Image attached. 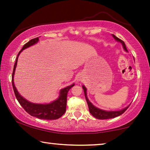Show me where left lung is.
Masks as SVG:
<instances>
[{"label":"left lung","mask_w":150,"mask_h":150,"mask_svg":"<svg viewBox=\"0 0 150 150\" xmlns=\"http://www.w3.org/2000/svg\"><path fill=\"white\" fill-rule=\"evenodd\" d=\"M112 36H113L115 40L122 43L123 45V47H124V49L125 50L128 51L124 41L120 40V38H118L117 37L114 35H112ZM83 89L84 90V92H85V98H86V100H87V102L88 106H89V110L90 113H91L92 115L94 117H96V119H98V120H107V119L115 118V117H118V116L121 115H122L127 109H128V108L129 107V106H127L126 108H124V109H122L121 110H117V111H106V110L99 109V108H96V106H94L93 104H92L91 102H89V100H88V98L87 97V93H86V90L87 89H86L85 86H83Z\"/></svg>","instance_id":"1"}]
</instances>
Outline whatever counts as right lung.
Listing matches in <instances>:
<instances>
[{
    "instance_id": "1",
    "label": "right lung",
    "mask_w": 150,
    "mask_h": 150,
    "mask_svg": "<svg viewBox=\"0 0 150 150\" xmlns=\"http://www.w3.org/2000/svg\"><path fill=\"white\" fill-rule=\"evenodd\" d=\"M38 41L39 38H36L30 40L29 42L24 45L22 50L20 51L19 53H18V57L16 60V63L13 66V73H12V86H13V91L14 93H15L16 99L18 100V102H19L20 105L22 106V108H23L28 114L30 115L31 116L35 117L37 118L40 119V120H57V119L61 117L65 112V110H66L67 93H68L69 90L74 85V84L69 85L68 87L64 88V89H61L60 91V96H59L58 99L55 100V101L51 102L50 104H40L31 103V102H28L27 100L22 98V96L18 93V92L17 91V90H16V88L13 83V75L16 70V65H17L18 57L19 56L20 53L25 48L36 44Z\"/></svg>"
}]
</instances>
